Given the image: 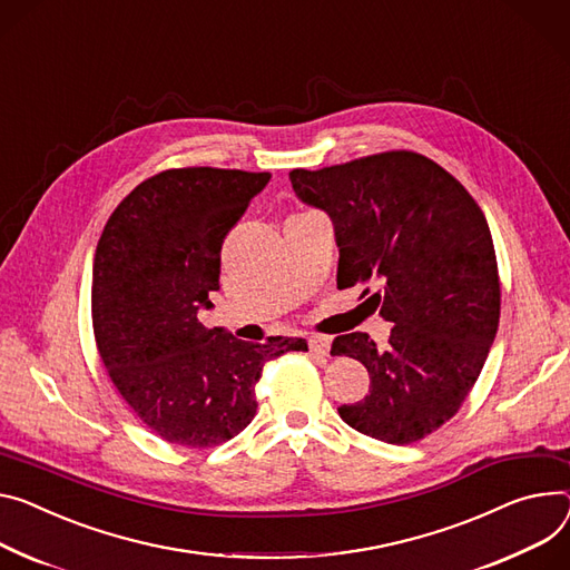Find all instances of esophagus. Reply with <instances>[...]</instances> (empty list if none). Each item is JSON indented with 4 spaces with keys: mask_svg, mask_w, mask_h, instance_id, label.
Wrapping results in <instances>:
<instances>
[{
    "mask_svg": "<svg viewBox=\"0 0 570 570\" xmlns=\"http://www.w3.org/2000/svg\"><path fill=\"white\" fill-rule=\"evenodd\" d=\"M308 344H311V352H313L317 358H326V356H328L331 340H328L326 335H311V337H308Z\"/></svg>",
    "mask_w": 570,
    "mask_h": 570,
    "instance_id": "34e87169",
    "label": "esophagus"
}]
</instances>
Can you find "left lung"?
<instances>
[{
	"instance_id": "obj_1",
	"label": "left lung",
	"mask_w": 570,
	"mask_h": 570,
	"mask_svg": "<svg viewBox=\"0 0 570 570\" xmlns=\"http://www.w3.org/2000/svg\"><path fill=\"white\" fill-rule=\"evenodd\" d=\"M289 180L303 203L331 216L337 287L363 285L361 296L372 294L367 303L395 324L383 348L361 331L333 340V356L370 372L365 400L337 413L376 441L417 443L459 413L498 333L487 216L454 175L413 150L294 168Z\"/></svg>"
}]
</instances>
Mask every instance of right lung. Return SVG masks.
Here are the masks:
<instances>
[{"label":"right lung","instance_id":"add662e5","mask_svg":"<svg viewBox=\"0 0 570 570\" xmlns=\"http://www.w3.org/2000/svg\"><path fill=\"white\" fill-rule=\"evenodd\" d=\"M269 178L212 166L161 170L120 200L98 242L91 313L100 361L166 443L230 441L255 415L262 367L308 352L303 337L253 344L198 322L218 289L222 244Z\"/></svg>","mask_w":570,"mask_h":570}]
</instances>
